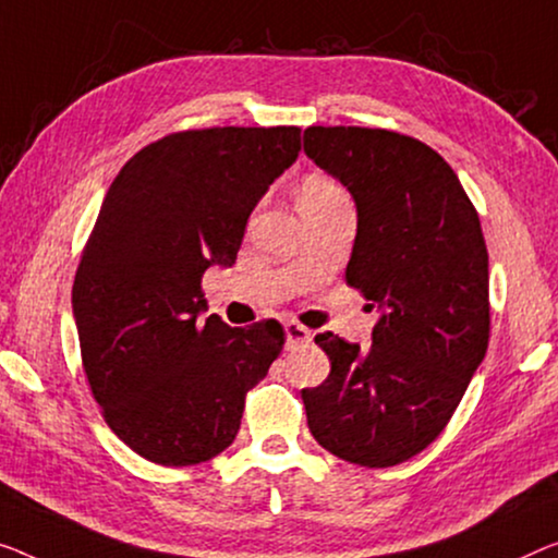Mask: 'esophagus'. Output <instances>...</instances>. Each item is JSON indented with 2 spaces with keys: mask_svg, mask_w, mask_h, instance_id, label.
<instances>
[{
  "mask_svg": "<svg viewBox=\"0 0 558 558\" xmlns=\"http://www.w3.org/2000/svg\"><path fill=\"white\" fill-rule=\"evenodd\" d=\"M286 343H288V348L311 343V330H307L305 326H301V323L288 320L286 323Z\"/></svg>",
  "mask_w": 558,
  "mask_h": 558,
  "instance_id": "esophagus-1",
  "label": "esophagus"
}]
</instances>
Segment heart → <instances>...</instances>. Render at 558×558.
I'll use <instances>...</instances> for the list:
<instances>
[{
	"label": "heart",
	"instance_id": "1",
	"mask_svg": "<svg viewBox=\"0 0 558 558\" xmlns=\"http://www.w3.org/2000/svg\"><path fill=\"white\" fill-rule=\"evenodd\" d=\"M340 195H343V190H340L330 178L311 174V178L301 185V190H298V203H323V199H332Z\"/></svg>",
	"mask_w": 558,
	"mask_h": 558
}]
</instances>
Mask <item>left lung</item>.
Wrapping results in <instances>:
<instances>
[{"label":"left lung","mask_w":558,"mask_h":558,"mask_svg":"<svg viewBox=\"0 0 558 558\" xmlns=\"http://www.w3.org/2000/svg\"><path fill=\"white\" fill-rule=\"evenodd\" d=\"M303 149L355 199L345 280L380 307L368 351L315 336L330 373L301 390L307 428L338 459L388 469L434 444L484 361L486 240L451 165L421 140L307 128Z\"/></svg>","instance_id":"obj_1"}]
</instances>
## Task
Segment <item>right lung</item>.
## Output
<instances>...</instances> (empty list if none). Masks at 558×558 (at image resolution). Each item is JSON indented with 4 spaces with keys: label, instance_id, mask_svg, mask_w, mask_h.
Returning <instances> with one entry per match:
<instances>
[{
    "label": "right lung",
    "instance_id": "obj_1",
    "mask_svg": "<svg viewBox=\"0 0 558 558\" xmlns=\"http://www.w3.org/2000/svg\"><path fill=\"white\" fill-rule=\"evenodd\" d=\"M298 128H210L157 140L107 190L72 286L82 365L107 426L143 459L193 465L235 440L245 393L286 343L278 320L205 323L203 276L232 265Z\"/></svg>",
    "mask_w": 558,
    "mask_h": 558
}]
</instances>
